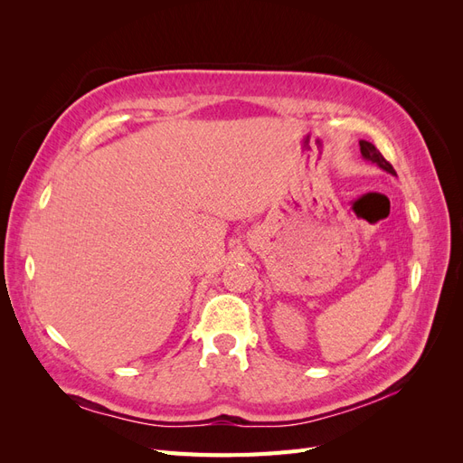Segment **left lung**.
Instances as JSON below:
<instances>
[{"instance_id": "8db88e82", "label": "left lung", "mask_w": 463, "mask_h": 463, "mask_svg": "<svg viewBox=\"0 0 463 463\" xmlns=\"http://www.w3.org/2000/svg\"><path fill=\"white\" fill-rule=\"evenodd\" d=\"M359 146H361V154H363V156H365L367 160H371V162L378 164V165H381L383 170H386L388 174L396 175V170H394V167H392V164L383 156L381 152H378V148H376L373 143H369V141H359Z\"/></svg>"}]
</instances>
